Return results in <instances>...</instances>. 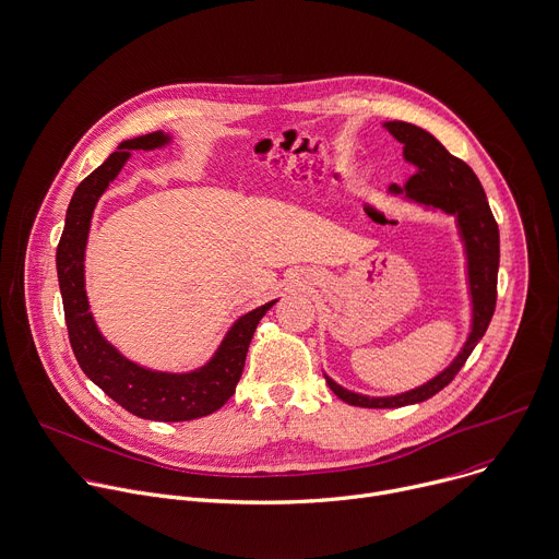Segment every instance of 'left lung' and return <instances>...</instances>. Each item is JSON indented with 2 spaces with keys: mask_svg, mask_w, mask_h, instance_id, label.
<instances>
[{
  "mask_svg": "<svg viewBox=\"0 0 559 559\" xmlns=\"http://www.w3.org/2000/svg\"><path fill=\"white\" fill-rule=\"evenodd\" d=\"M384 127L395 140L404 144V159L415 166V175L408 177L404 189L393 183L389 191L393 195H404V200L415 202L424 209L441 211L456 217L459 237L463 241L467 259L472 326L463 348L450 361V366H445L439 376L413 391L391 397H368L346 391L329 376H324L329 389L342 402L359 408H402L419 404L443 391L454 380V376L463 368L469 353L480 342L491 322L496 309V283L500 263L498 224L491 215L476 173L463 159L452 155L430 131L402 120L384 122Z\"/></svg>",
  "mask_w": 559,
  "mask_h": 559,
  "instance_id": "obj_1",
  "label": "left lung"
}]
</instances>
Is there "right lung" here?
I'll return each mask as SVG.
<instances>
[{
    "label": "right lung",
    "instance_id": "right-lung-1",
    "mask_svg": "<svg viewBox=\"0 0 559 559\" xmlns=\"http://www.w3.org/2000/svg\"><path fill=\"white\" fill-rule=\"evenodd\" d=\"M168 142L170 133L164 131L122 140L118 148L76 186L57 248V274L70 344L83 373L105 395L140 419L191 421L213 415L235 395L257 324L276 300L235 320L215 355L204 366L189 370V373H164V370L144 368L127 359L103 337L90 311L85 292V248L92 215L100 195L122 170L131 151H153Z\"/></svg>",
    "mask_w": 559,
    "mask_h": 559
}]
</instances>
